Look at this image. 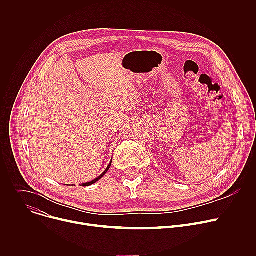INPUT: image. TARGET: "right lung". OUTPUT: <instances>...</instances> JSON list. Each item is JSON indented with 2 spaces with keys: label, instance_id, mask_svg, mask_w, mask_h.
I'll list each match as a JSON object with an SVG mask.
<instances>
[{
  "label": "right lung",
  "instance_id": "add662e5",
  "mask_svg": "<svg viewBox=\"0 0 256 256\" xmlns=\"http://www.w3.org/2000/svg\"><path fill=\"white\" fill-rule=\"evenodd\" d=\"M110 166H112V162L109 163V165L107 166V168L105 169V171H104V172H103V173H102L100 176H98L97 178H95L94 180H92V181H90V182H86V184H81V186H91V184H94L95 182H97L99 179H101V178H102V177L105 175V173L108 171V169H109V168H110Z\"/></svg>",
  "mask_w": 256,
  "mask_h": 256
}]
</instances>
